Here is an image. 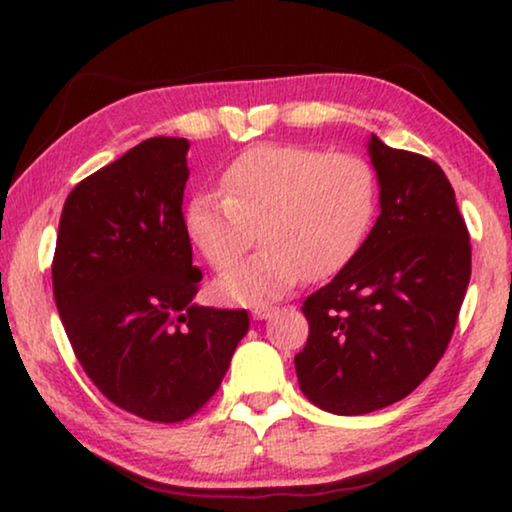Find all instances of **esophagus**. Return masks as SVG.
<instances>
[{
	"instance_id": "34e87169",
	"label": "esophagus",
	"mask_w": 512,
	"mask_h": 512,
	"mask_svg": "<svg viewBox=\"0 0 512 512\" xmlns=\"http://www.w3.org/2000/svg\"><path fill=\"white\" fill-rule=\"evenodd\" d=\"M273 313H276V306H269V304L253 308V318L255 320H266V318H271Z\"/></svg>"
}]
</instances>
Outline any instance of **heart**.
<instances>
[{"instance_id":"obj_1","label":"heart","mask_w":512,"mask_h":512,"mask_svg":"<svg viewBox=\"0 0 512 512\" xmlns=\"http://www.w3.org/2000/svg\"><path fill=\"white\" fill-rule=\"evenodd\" d=\"M378 201V174L362 155L266 143L229 164L222 194H194L185 227L218 273L253 248L259 229L264 250L215 292L232 304L266 306L304 278H329L350 264L369 239Z\"/></svg>"}]
</instances>
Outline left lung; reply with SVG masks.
I'll use <instances>...</instances> for the list:
<instances>
[{"label":"left lung","instance_id":"obj_1","mask_svg":"<svg viewBox=\"0 0 512 512\" xmlns=\"http://www.w3.org/2000/svg\"><path fill=\"white\" fill-rule=\"evenodd\" d=\"M380 215L359 253L301 311L294 357L308 401L364 415L401 401L441 362L471 278L469 229L455 190L429 157L371 134Z\"/></svg>","mask_w":512,"mask_h":512}]
</instances>
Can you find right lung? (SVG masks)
Segmentation results:
<instances>
[{"instance_id": "1", "label": "right lung", "mask_w": 512, "mask_h": 512, "mask_svg": "<svg viewBox=\"0 0 512 512\" xmlns=\"http://www.w3.org/2000/svg\"><path fill=\"white\" fill-rule=\"evenodd\" d=\"M187 148L153 136L78 183L53 257L55 306L83 371L115 406L162 424L211 401L250 327L243 308L192 304Z\"/></svg>"}]
</instances>
